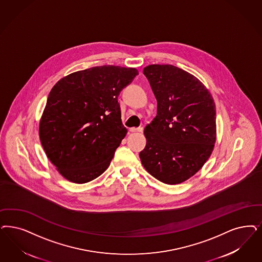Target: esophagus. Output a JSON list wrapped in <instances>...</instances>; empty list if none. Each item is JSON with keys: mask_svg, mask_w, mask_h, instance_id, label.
I'll list each match as a JSON object with an SVG mask.
<instances>
[{"mask_svg": "<svg viewBox=\"0 0 262 262\" xmlns=\"http://www.w3.org/2000/svg\"><path fill=\"white\" fill-rule=\"evenodd\" d=\"M130 133H142L143 132V127H133L129 129Z\"/></svg>", "mask_w": 262, "mask_h": 262, "instance_id": "esophagus-1", "label": "esophagus"}]
</instances>
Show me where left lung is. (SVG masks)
Listing matches in <instances>:
<instances>
[{"label": "left lung", "mask_w": 262, "mask_h": 262, "mask_svg": "<svg viewBox=\"0 0 262 262\" xmlns=\"http://www.w3.org/2000/svg\"><path fill=\"white\" fill-rule=\"evenodd\" d=\"M143 73L158 101V114L145 127L140 161L157 180L180 184L199 171L214 150L216 104L206 86L180 68L149 64Z\"/></svg>", "instance_id": "8db88e82"}]
</instances>
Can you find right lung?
Segmentation results:
<instances>
[{
  "label": "right lung",
  "instance_id": "1",
  "mask_svg": "<svg viewBox=\"0 0 262 262\" xmlns=\"http://www.w3.org/2000/svg\"><path fill=\"white\" fill-rule=\"evenodd\" d=\"M137 74L135 68L94 67L72 72L51 89L38 135L64 179L84 184L108 168L127 133L118 96Z\"/></svg>",
  "mask_w": 262,
  "mask_h": 262
}]
</instances>
